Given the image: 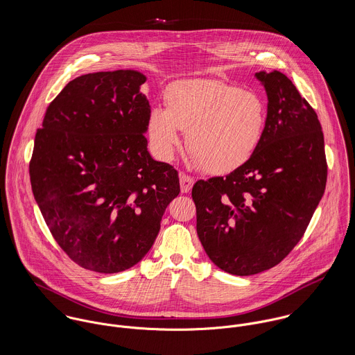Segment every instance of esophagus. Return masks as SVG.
Returning <instances> with one entry per match:
<instances>
[{
  "mask_svg": "<svg viewBox=\"0 0 355 355\" xmlns=\"http://www.w3.org/2000/svg\"><path fill=\"white\" fill-rule=\"evenodd\" d=\"M193 184H194V178L193 176L186 175V173L180 175V189H182V193H190Z\"/></svg>",
  "mask_w": 355,
  "mask_h": 355,
  "instance_id": "34e87169",
  "label": "esophagus"
}]
</instances>
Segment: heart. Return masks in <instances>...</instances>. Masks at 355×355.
Returning a JSON list of instances; mask_svg holds the SVG:
<instances>
[{
	"label": "heart",
	"mask_w": 355,
	"mask_h": 355,
	"mask_svg": "<svg viewBox=\"0 0 355 355\" xmlns=\"http://www.w3.org/2000/svg\"><path fill=\"white\" fill-rule=\"evenodd\" d=\"M168 107L154 106L148 130L162 158L173 155L187 131L189 150L210 173H230L253 155L265 128V103L253 92L221 80L180 82L166 93Z\"/></svg>",
	"instance_id": "heart-1"
}]
</instances>
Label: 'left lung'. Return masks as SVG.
<instances>
[{"mask_svg": "<svg viewBox=\"0 0 355 355\" xmlns=\"http://www.w3.org/2000/svg\"><path fill=\"white\" fill-rule=\"evenodd\" d=\"M268 96L262 138L250 159L191 191L197 234L224 272L250 276L280 263L302 239L327 184L317 113L282 72H257Z\"/></svg>", "mask_w": 355, "mask_h": 355, "instance_id": "obj_1", "label": "left lung"}]
</instances>
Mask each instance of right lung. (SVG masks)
<instances>
[{
  "label": "right lung",
  "mask_w": 355,
  "mask_h": 355,
  "mask_svg": "<svg viewBox=\"0 0 355 355\" xmlns=\"http://www.w3.org/2000/svg\"><path fill=\"white\" fill-rule=\"evenodd\" d=\"M132 69L71 80L37 130L33 194L61 250L79 266L117 273L152 249L179 173L148 152L150 105Z\"/></svg>",
  "instance_id": "obj_1"
}]
</instances>
